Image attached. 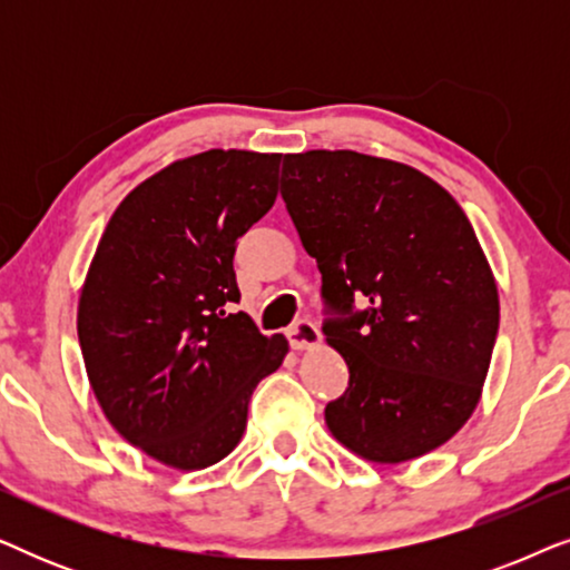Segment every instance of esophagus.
Returning a JSON list of instances; mask_svg holds the SVG:
<instances>
[{
  "mask_svg": "<svg viewBox=\"0 0 570 570\" xmlns=\"http://www.w3.org/2000/svg\"><path fill=\"white\" fill-rule=\"evenodd\" d=\"M287 340H291L293 350H311V347H318V342H322V332L316 330L314 322L301 318V322H295L291 330H287Z\"/></svg>",
  "mask_w": 570,
  "mask_h": 570,
  "instance_id": "1",
  "label": "esophagus"
}]
</instances>
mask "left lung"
Listing matches in <instances>:
<instances>
[{
	"mask_svg": "<svg viewBox=\"0 0 570 570\" xmlns=\"http://www.w3.org/2000/svg\"><path fill=\"white\" fill-rule=\"evenodd\" d=\"M279 191L326 303L347 314L324 324L350 368L330 433L373 464L443 446L478 407L501 318L464 209L417 168L355 150L285 155Z\"/></svg>",
	"mask_w": 570,
	"mask_h": 570,
	"instance_id": "obj_1",
	"label": "left lung"
}]
</instances>
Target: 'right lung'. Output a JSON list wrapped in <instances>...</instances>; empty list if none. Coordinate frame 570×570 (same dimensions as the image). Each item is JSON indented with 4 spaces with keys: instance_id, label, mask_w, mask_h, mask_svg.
<instances>
[{
    "instance_id": "add662e5",
    "label": "right lung",
    "mask_w": 570,
    "mask_h": 570,
    "mask_svg": "<svg viewBox=\"0 0 570 570\" xmlns=\"http://www.w3.org/2000/svg\"><path fill=\"white\" fill-rule=\"evenodd\" d=\"M279 153L207 150L135 186L80 287L77 337L108 423L155 462L194 472L244 439L248 396L283 365L240 301L236 240L277 199Z\"/></svg>"
}]
</instances>
